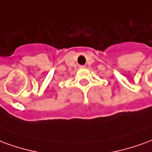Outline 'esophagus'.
<instances>
[{"instance_id": "34e87169", "label": "esophagus", "mask_w": 152, "mask_h": 152, "mask_svg": "<svg viewBox=\"0 0 152 152\" xmlns=\"http://www.w3.org/2000/svg\"><path fill=\"white\" fill-rule=\"evenodd\" d=\"M79 67H80V68H81V69H82V68H85V67H86V66H84V65H80Z\"/></svg>"}]
</instances>
